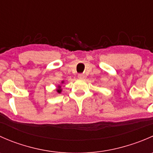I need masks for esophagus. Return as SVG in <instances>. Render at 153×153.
Masks as SVG:
<instances>
[{
    "mask_svg": "<svg viewBox=\"0 0 153 153\" xmlns=\"http://www.w3.org/2000/svg\"><path fill=\"white\" fill-rule=\"evenodd\" d=\"M78 78H79V79H84V78H86V75H84V74L81 73V74H78Z\"/></svg>",
    "mask_w": 153,
    "mask_h": 153,
    "instance_id": "obj_1",
    "label": "esophagus"
}]
</instances>
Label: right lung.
Masks as SVG:
<instances>
[{
    "mask_svg": "<svg viewBox=\"0 0 153 153\" xmlns=\"http://www.w3.org/2000/svg\"><path fill=\"white\" fill-rule=\"evenodd\" d=\"M57 92H59V93L61 92V86H59V87H58V89H57Z\"/></svg>",
    "mask_w": 153,
    "mask_h": 153,
    "instance_id": "add662e5",
    "label": "right lung"
}]
</instances>
